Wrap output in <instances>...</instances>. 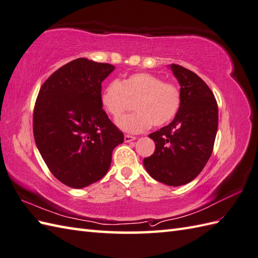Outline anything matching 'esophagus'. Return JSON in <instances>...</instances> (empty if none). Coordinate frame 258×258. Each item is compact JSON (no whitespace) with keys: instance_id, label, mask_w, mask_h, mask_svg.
I'll use <instances>...</instances> for the list:
<instances>
[{"instance_id":"esophagus-1","label":"esophagus","mask_w":258,"mask_h":258,"mask_svg":"<svg viewBox=\"0 0 258 258\" xmlns=\"http://www.w3.org/2000/svg\"><path fill=\"white\" fill-rule=\"evenodd\" d=\"M135 139H136L135 136H132V135H125V136H124V141L127 142V143H130V142L134 141Z\"/></svg>"}]
</instances>
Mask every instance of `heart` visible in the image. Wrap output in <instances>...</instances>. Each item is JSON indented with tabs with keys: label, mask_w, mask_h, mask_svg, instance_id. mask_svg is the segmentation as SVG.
Listing matches in <instances>:
<instances>
[{
	"label": "heart",
	"mask_w": 258,
	"mask_h": 258,
	"mask_svg": "<svg viewBox=\"0 0 258 258\" xmlns=\"http://www.w3.org/2000/svg\"><path fill=\"white\" fill-rule=\"evenodd\" d=\"M134 102L136 112L119 119L120 128L130 133H140L151 127L166 125L176 116L182 93L172 82H164L150 73H134L120 82L113 81L102 93V103L115 119L120 118Z\"/></svg>",
	"instance_id": "1"
}]
</instances>
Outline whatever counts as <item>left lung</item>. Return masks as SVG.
Returning <instances> with one entry per match:
<instances>
[{
    "mask_svg": "<svg viewBox=\"0 0 258 258\" xmlns=\"http://www.w3.org/2000/svg\"><path fill=\"white\" fill-rule=\"evenodd\" d=\"M171 69L179 82L182 104L171 123L149 135L156 147L143 163L158 182L180 186L193 180L210 160L218 107L213 92L199 75L177 64Z\"/></svg>",
    "mask_w": 258,
    "mask_h": 258,
    "instance_id": "1",
    "label": "left lung"
}]
</instances>
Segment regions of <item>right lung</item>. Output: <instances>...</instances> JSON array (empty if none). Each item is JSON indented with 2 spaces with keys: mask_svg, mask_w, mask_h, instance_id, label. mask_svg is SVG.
<instances>
[{
  "mask_svg": "<svg viewBox=\"0 0 258 258\" xmlns=\"http://www.w3.org/2000/svg\"><path fill=\"white\" fill-rule=\"evenodd\" d=\"M114 67L84 57L63 65L41 86L33 113L35 144L59 182L83 188L108 171L124 134L102 108V82Z\"/></svg>",
  "mask_w": 258,
  "mask_h": 258,
  "instance_id": "1",
  "label": "right lung"
}]
</instances>
